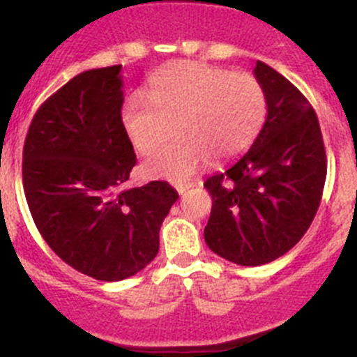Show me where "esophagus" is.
Segmentation results:
<instances>
[{"mask_svg":"<svg viewBox=\"0 0 357 357\" xmlns=\"http://www.w3.org/2000/svg\"><path fill=\"white\" fill-rule=\"evenodd\" d=\"M189 187L190 185H177V192L180 194V196H183V194H185L187 190H189Z\"/></svg>","mask_w":357,"mask_h":357,"instance_id":"obj_1","label":"esophagus"}]
</instances>
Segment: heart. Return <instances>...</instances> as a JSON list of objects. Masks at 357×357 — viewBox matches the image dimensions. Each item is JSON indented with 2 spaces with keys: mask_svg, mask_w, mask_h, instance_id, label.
Instances as JSON below:
<instances>
[{
  "mask_svg": "<svg viewBox=\"0 0 357 357\" xmlns=\"http://www.w3.org/2000/svg\"><path fill=\"white\" fill-rule=\"evenodd\" d=\"M148 96L132 94L120 109L125 135L139 153H151L177 120L178 141L142 163L149 178L182 183L215 161L232 160L252 144L263 127L266 98L248 72L201 61H178L149 80Z\"/></svg>",
  "mask_w": 357,
  "mask_h": 357,
  "instance_id": "1",
  "label": "heart"
}]
</instances>
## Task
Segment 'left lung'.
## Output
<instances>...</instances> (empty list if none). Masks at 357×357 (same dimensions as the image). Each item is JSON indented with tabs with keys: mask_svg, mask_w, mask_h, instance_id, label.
Returning <instances> with one entry per match:
<instances>
[{
	"mask_svg": "<svg viewBox=\"0 0 357 357\" xmlns=\"http://www.w3.org/2000/svg\"><path fill=\"white\" fill-rule=\"evenodd\" d=\"M266 120L249 151L204 182L213 199L204 241L215 255L259 266L290 251L310 229L326 178L313 106L284 75L256 61Z\"/></svg>",
	"mask_w": 357,
	"mask_h": 357,
	"instance_id": "obj_1",
	"label": "left lung"
}]
</instances>
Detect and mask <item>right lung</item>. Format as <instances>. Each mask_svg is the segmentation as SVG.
I'll use <instances>...</instances> for the list:
<instances>
[{
	"instance_id": "right-lung-1",
	"label": "right lung",
	"mask_w": 357,
	"mask_h": 357,
	"mask_svg": "<svg viewBox=\"0 0 357 357\" xmlns=\"http://www.w3.org/2000/svg\"><path fill=\"white\" fill-rule=\"evenodd\" d=\"M122 65L79 73L47 98L24 144L22 178L36 227L80 273L119 282L144 270L178 194L153 180L123 189L135 167L125 135Z\"/></svg>"
}]
</instances>
